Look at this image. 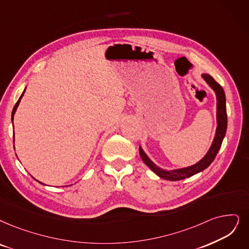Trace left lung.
I'll return each instance as SVG.
<instances>
[{
  "label": "left lung",
  "instance_id": "obj_1",
  "mask_svg": "<svg viewBox=\"0 0 249 249\" xmlns=\"http://www.w3.org/2000/svg\"><path fill=\"white\" fill-rule=\"evenodd\" d=\"M202 77L205 79V82L211 86V88L215 92L216 95V119H217V127H216V132L215 136L213 139V142L212 144V147L206 155L201 159L199 162H197L196 164L192 166H188L185 168H181V170H175V171H165L162 170V168L158 167L155 165L149 157L145 154V152L142 150V148H139V153H140V156L142 158V160L144 163L161 178H164V180L168 181H180L184 180L186 178H190L198 173H200L204 171L206 167L211 165V163L214 160V158L220 150V148L222 146L224 137L226 135L227 131V109H226V96L224 89L222 88L221 85H218L212 75L210 74H202Z\"/></svg>",
  "mask_w": 249,
  "mask_h": 249
}]
</instances>
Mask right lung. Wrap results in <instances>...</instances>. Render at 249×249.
I'll list each match as a JSON object with an SVG mask.
<instances>
[{
    "instance_id": "obj_1",
    "label": "right lung",
    "mask_w": 249,
    "mask_h": 249,
    "mask_svg": "<svg viewBox=\"0 0 249 249\" xmlns=\"http://www.w3.org/2000/svg\"><path fill=\"white\" fill-rule=\"evenodd\" d=\"M23 94H24V92L22 93V95L20 96V98L18 99V101L16 102V104H15V106H14V108H13V111H12V123H13V115H14V113H15V111H16V109H17V107H18V105H19V102H20V100H21V98H22ZM41 184H42V183H41Z\"/></svg>"
}]
</instances>
